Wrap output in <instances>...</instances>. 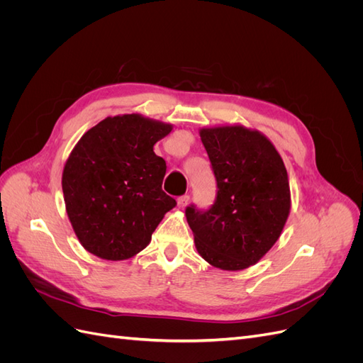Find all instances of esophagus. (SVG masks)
Wrapping results in <instances>:
<instances>
[{
  "label": "esophagus",
  "mask_w": 363,
  "mask_h": 363,
  "mask_svg": "<svg viewBox=\"0 0 363 363\" xmlns=\"http://www.w3.org/2000/svg\"><path fill=\"white\" fill-rule=\"evenodd\" d=\"M188 201H189V195L179 196V199H177V207L179 208H184L186 204H188Z\"/></svg>",
  "instance_id": "esophagus-1"
}]
</instances>
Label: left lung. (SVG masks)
Listing matches in <instances>:
<instances>
[{"label": "left lung", "instance_id": "1", "mask_svg": "<svg viewBox=\"0 0 363 363\" xmlns=\"http://www.w3.org/2000/svg\"><path fill=\"white\" fill-rule=\"evenodd\" d=\"M216 179L207 211L186 207L200 256L212 267L240 271L277 242L291 211L288 172L279 151L257 130L224 125L200 130Z\"/></svg>", "mask_w": 363, "mask_h": 363}]
</instances>
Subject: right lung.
<instances>
[{"label": "right lung", "mask_w": 363, "mask_h": 363, "mask_svg": "<svg viewBox=\"0 0 363 363\" xmlns=\"http://www.w3.org/2000/svg\"><path fill=\"white\" fill-rule=\"evenodd\" d=\"M172 125L139 113L87 130L65 163L62 189L80 244L106 260L144 250L175 200L162 191L167 162L152 147Z\"/></svg>", "instance_id": "obj_1"}]
</instances>
